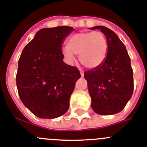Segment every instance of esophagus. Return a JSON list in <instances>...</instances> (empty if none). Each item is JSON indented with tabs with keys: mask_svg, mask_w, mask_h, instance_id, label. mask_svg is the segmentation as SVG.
Wrapping results in <instances>:
<instances>
[{
	"mask_svg": "<svg viewBox=\"0 0 147 147\" xmlns=\"http://www.w3.org/2000/svg\"><path fill=\"white\" fill-rule=\"evenodd\" d=\"M80 72H81V76H84V71H83V70H80Z\"/></svg>",
	"mask_w": 147,
	"mask_h": 147,
	"instance_id": "34e87169",
	"label": "esophagus"
}]
</instances>
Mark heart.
<instances>
[{
	"label": "heart",
	"instance_id": "1",
	"mask_svg": "<svg viewBox=\"0 0 147 147\" xmlns=\"http://www.w3.org/2000/svg\"><path fill=\"white\" fill-rule=\"evenodd\" d=\"M108 43L105 35L100 32H81L69 38L63 54L69 61L79 55V61L87 68H95L107 58Z\"/></svg>",
	"mask_w": 147,
	"mask_h": 147
}]
</instances>
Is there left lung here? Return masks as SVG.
I'll use <instances>...</instances> for the list:
<instances>
[{"label": "left lung", "instance_id": "obj_1", "mask_svg": "<svg viewBox=\"0 0 147 147\" xmlns=\"http://www.w3.org/2000/svg\"><path fill=\"white\" fill-rule=\"evenodd\" d=\"M105 35L108 52L104 61L84 72L92 98V108L97 114L109 115L123 109L133 93V70L125 45L109 28L97 26Z\"/></svg>", "mask_w": 147, "mask_h": 147}]
</instances>
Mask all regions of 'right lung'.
I'll return each instance as SVG.
<instances>
[{"instance_id":"right-lung-1","label":"right lung","mask_w":147,"mask_h":147,"mask_svg":"<svg viewBox=\"0 0 147 147\" xmlns=\"http://www.w3.org/2000/svg\"><path fill=\"white\" fill-rule=\"evenodd\" d=\"M73 30L67 26L40 29L20 55L16 75L19 96L39 118H58L69 109L81 74L63 62L61 48Z\"/></svg>"}]
</instances>
